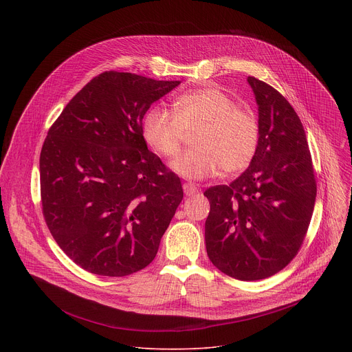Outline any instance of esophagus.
<instances>
[{"instance_id":"1","label":"esophagus","mask_w":352,"mask_h":352,"mask_svg":"<svg viewBox=\"0 0 352 352\" xmlns=\"http://www.w3.org/2000/svg\"><path fill=\"white\" fill-rule=\"evenodd\" d=\"M182 188H184V192H185L186 196H192V195L199 193V188L195 184H192V182H185L182 185Z\"/></svg>"}]
</instances>
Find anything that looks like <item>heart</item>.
<instances>
[{
    "mask_svg": "<svg viewBox=\"0 0 352 352\" xmlns=\"http://www.w3.org/2000/svg\"><path fill=\"white\" fill-rule=\"evenodd\" d=\"M146 143L164 159L181 152L186 133H193L189 152L173 162V170L189 179H205L246 170L256 157L262 128L250 109L217 87H204L179 94L174 113L155 106L142 124Z\"/></svg>",
    "mask_w": 352,
    "mask_h": 352,
    "instance_id": "obj_1",
    "label": "heart"
}]
</instances>
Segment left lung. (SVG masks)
I'll return each instance as SVG.
<instances>
[{"instance_id":"left-lung-1","label":"left lung","mask_w":352,"mask_h":352,"mask_svg":"<svg viewBox=\"0 0 352 352\" xmlns=\"http://www.w3.org/2000/svg\"><path fill=\"white\" fill-rule=\"evenodd\" d=\"M259 107L256 157L230 185L205 190L210 262L224 274L256 281L283 270L302 245L316 199L307 135L292 106L270 85L248 76Z\"/></svg>"}]
</instances>
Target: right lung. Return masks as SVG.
<instances>
[{
	"instance_id": "right-lung-1",
	"label": "right lung",
	"mask_w": 352,
	"mask_h": 352,
	"mask_svg": "<svg viewBox=\"0 0 352 352\" xmlns=\"http://www.w3.org/2000/svg\"><path fill=\"white\" fill-rule=\"evenodd\" d=\"M178 85L106 71L48 129L40 153L43 216L83 270L124 277L155 259L184 192L178 175L148 152L142 120Z\"/></svg>"
}]
</instances>
